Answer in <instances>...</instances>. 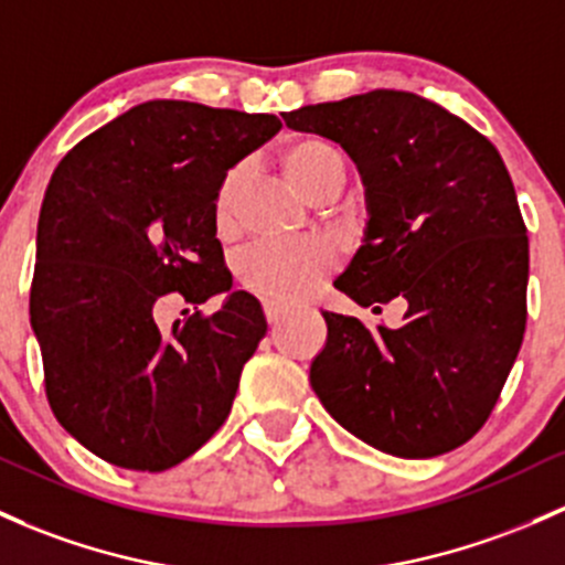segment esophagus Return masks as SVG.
<instances>
[{
    "instance_id": "obj_1",
    "label": "esophagus",
    "mask_w": 565,
    "mask_h": 565,
    "mask_svg": "<svg viewBox=\"0 0 565 565\" xmlns=\"http://www.w3.org/2000/svg\"><path fill=\"white\" fill-rule=\"evenodd\" d=\"M285 312H288V305H282V301H264V315H266V323L269 326L280 323V320L285 318Z\"/></svg>"
}]
</instances>
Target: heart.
Instances as JSON below:
<instances>
[{
    "label": "heart",
    "instance_id": "1",
    "mask_svg": "<svg viewBox=\"0 0 565 565\" xmlns=\"http://www.w3.org/2000/svg\"><path fill=\"white\" fill-rule=\"evenodd\" d=\"M282 169L294 188H299L307 199H318L326 188L344 183V161L337 150L323 139L301 137L285 145ZM245 183V169L236 167L223 178L215 193L217 236H232L239 223V191ZM337 266V247L326 239L296 242H260L250 247L239 260V275L247 288L275 301H290L309 296Z\"/></svg>",
    "mask_w": 565,
    "mask_h": 565
}]
</instances>
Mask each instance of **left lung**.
Here are the masks:
<instances>
[{"label": "left lung", "mask_w": 565, "mask_h": 565, "mask_svg": "<svg viewBox=\"0 0 565 565\" xmlns=\"http://www.w3.org/2000/svg\"><path fill=\"white\" fill-rule=\"evenodd\" d=\"M333 139L366 188V232L337 288L355 305L406 301L398 329L323 312L309 366L342 428L398 458L466 445L493 412L525 333L527 236L488 137L409 90L377 88L282 113Z\"/></svg>", "instance_id": "obj_1"}]
</instances>
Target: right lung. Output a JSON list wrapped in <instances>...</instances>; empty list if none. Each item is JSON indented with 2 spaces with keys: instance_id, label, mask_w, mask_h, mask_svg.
<instances>
[{
  "instance_id": "right-lung-1",
  "label": "right lung",
  "mask_w": 565,
  "mask_h": 565,
  "mask_svg": "<svg viewBox=\"0 0 565 565\" xmlns=\"http://www.w3.org/2000/svg\"><path fill=\"white\" fill-rule=\"evenodd\" d=\"M280 129L277 115L153 99L53 172L29 315L53 415L107 463L172 469L226 423L266 320L232 294L212 207L228 169ZM169 292L230 296L163 332L152 307Z\"/></svg>"
}]
</instances>
